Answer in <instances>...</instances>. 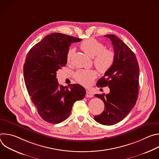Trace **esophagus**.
Returning a JSON list of instances; mask_svg holds the SVG:
<instances>
[{"label": "esophagus", "mask_w": 159, "mask_h": 159, "mask_svg": "<svg viewBox=\"0 0 159 159\" xmlns=\"http://www.w3.org/2000/svg\"><path fill=\"white\" fill-rule=\"evenodd\" d=\"M94 96L93 94L90 93L89 90H87L86 91V97L87 98H93Z\"/></svg>", "instance_id": "34e87169"}]
</instances>
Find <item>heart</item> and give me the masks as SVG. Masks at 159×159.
Here are the masks:
<instances>
[{
  "mask_svg": "<svg viewBox=\"0 0 159 159\" xmlns=\"http://www.w3.org/2000/svg\"><path fill=\"white\" fill-rule=\"evenodd\" d=\"M80 49L89 57L94 58V64L98 70L104 74L106 72L115 61V53L111 50L104 49V45L95 38H91L83 41L80 44ZM73 53L70 50L66 55V60L69 61ZM96 72L93 70H82L75 74V80L83 85H89L96 79Z\"/></svg>",
  "mask_w": 159,
  "mask_h": 159,
  "instance_id": "heart-1",
  "label": "heart"
}]
</instances>
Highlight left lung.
<instances>
[{"label": "left lung", "mask_w": 159, "mask_h": 159, "mask_svg": "<svg viewBox=\"0 0 159 159\" xmlns=\"http://www.w3.org/2000/svg\"><path fill=\"white\" fill-rule=\"evenodd\" d=\"M115 52V61L98 83L110 89L107 94H95L104 103V110L94 116L98 123L113 125L123 120L137 102L139 95V66L134 53L117 36L107 34Z\"/></svg>", "instance_id": "obj_1"}]
</instances>
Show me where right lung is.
Returning a JSON list of instances; mask_svg holds the SVG:
<instances>
[{
  "mask_svg": "<svg viewBox=\"0 0 159 159\" xmlns=\"http://www.w3.org/2000/svg\"><path fill=\"white\" fill-rule=\"evenodd\" d=\"M80 41L62 33H52L33 47L26 58L23 72L26 89L38 114L48 123L65 121L75 102L85 96V90L80 84L64 87L57 79V72L66 64L71 43Z\"/></svg>",
  "mask_w": 159,
  "mask_h": 159,
  "instance_id": "1",
  "label": "right lung"
}]
</instances>
